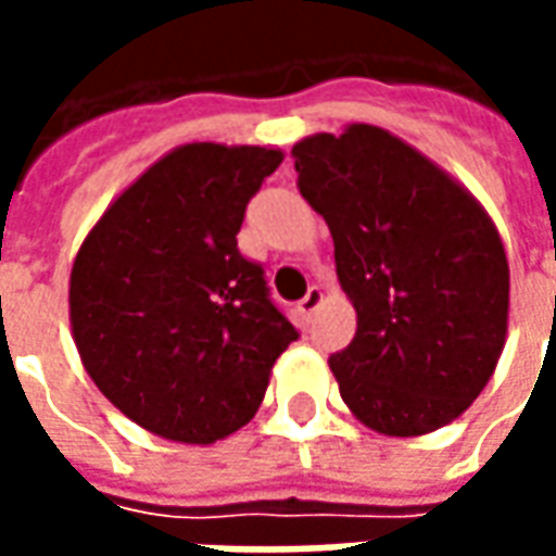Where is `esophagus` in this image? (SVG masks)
Wrapping results in <instances>:
<instances>
[{
	"mask_svg": "<svg viewBox=\"0 0 556 556\" xmlns=\"http://www.w3.org/2000/svg\"><path fill=\"white\" fill-rule=\"evenodd\" d=\"M321 303H325V291L318 289V286H313V289L306 291V298L298 303V309H301V315L306 318V321H313V315L318 313V306H321Z\"/></svg>",
	"mask_w": 556,
	"mask_h": 556,
	"instance_id": "esophagus-1",
	"label": "esophagus"
}]
</instances>
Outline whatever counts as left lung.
Masks as SVG:
<instances>
[{
	"label": "left lung",
	"instance_id": "left-lung-1",
	"mask_svg": "<svg viewBox=\"0 0 556 556\" xmlns=\"http://www.w3.org/2000/svg\"><path fill=\"white\" fill-rule=\"evenodd\" d=\"M291 154L357 313L351 345L330 357L342 402L390 438L462 417L509 325V262L489 211L384 127L313 134Z\"/></svg>",
	"mask_w": 556,
	"mask_h": 556
}]
</instances>
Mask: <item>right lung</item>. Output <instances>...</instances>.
I'll use <instances>...</instances> for the list:
<instances>
[{
    "mask_svg": "<svg viewBox=\"0 0 556 556\" xmlns=\"http://www.w3.org/2000/svg\"><path fill=\"white\" fill-rule=\"evenodd\" d=\"M279 163L265 146L172 148L115 195L74 258L79 361L157 438L205 446L247 426L298 339L262 265L238 253L247 202Z\"/></svg>",
    "mask_w": 556,
    "mask_h": 556,
    "instance_id": "right-lung-1",
    "label": "right lung"
}]
</instances>
